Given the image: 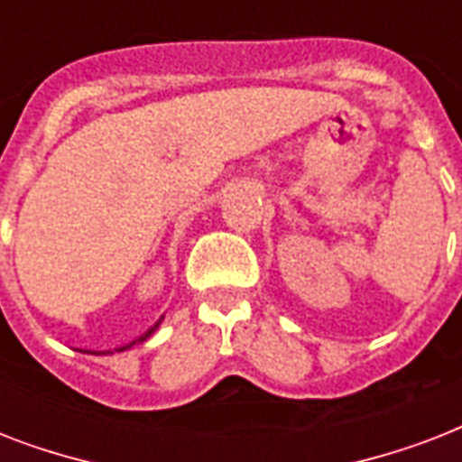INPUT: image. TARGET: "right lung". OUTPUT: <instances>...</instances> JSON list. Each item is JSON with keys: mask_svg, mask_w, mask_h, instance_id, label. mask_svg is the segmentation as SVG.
<instances>
[{"mask_svg": "<svg viewBox=\"0 0 462 462\" xmlns=\"http://www.w3.org/2000/svg\"><path fill=\"white\" fill-rule=\"evenodd\" d=\"M155 328H158V326H153V328L148 330L146 336H143V337H139V343H143V340H146V337H148V336H151V333H153V330H155ZM122 350H125V347H122ZM97 355H100V352H97Z\"/></svg>", "mask_w": 462, "mask_h": 462, "instance_id": "obj_1", "label": "right lung"}]
</instances>
